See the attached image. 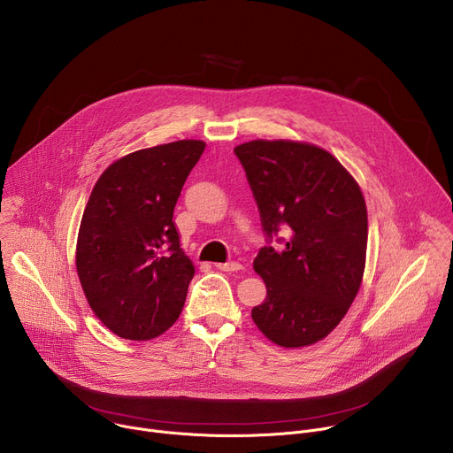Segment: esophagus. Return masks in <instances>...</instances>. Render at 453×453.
Instances as JSON below:
<instances>
[{
    "mask_svg": "<svg viewBox=\"0 0 453 453\" xmlns=\"http://www.w3.org/2000/svg\"><path fill=\"white\" fill-rule=\"evenodd\" d=\"M217 269L226 271V273H234V271H240L243 267L238 262H227V264H217Z\"/></svg>",
    "mask_w": 453,
    "mask_h": 453,
    "instance_id": "obj_1",
    "label": "esophagus"
}]
</instances>
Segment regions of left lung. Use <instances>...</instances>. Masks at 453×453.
Returning <instances> with one entry per match:
<instances>
[{"label":"left lung","mask_w":453,"mask_h":453,"mask_svg":"<svg viewBox=\"0 0 453 453\" xmlns=\"http://www.w3.org/2000/svg\"><path fill=\"white\" fill-rule=\"evenodd\" d=\"M260 211L267 245L254 271L267 297L250 315L278 346L325 339L349 310L364 276L367 210L349 172L326 150L254 140L234 149ZM283 230L288 238L278 237ZM276 237L284 247L274 250Z\"/></svg>","instance_id":"8db88e82"}]
</instances>
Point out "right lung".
Returning a JSON list of instances; mask_svg holds the SVG:
<instances>
[{"label":"right lung","instance_id":"right-lung-1","mask_svg":"<svg viewBox=\"0 0 453 453\" xmlns=\"http://www.w3.org/2000/svg\"><path fill=\"white\" fill-rule=\"evenodd\" d=\"M206 143L180 140L114 161L96 180L77 240L88 303L121 339L150 341L177 320L196 274L173 208Z\"/></svg>","mask_w":453,"mask_h":453}]
</instances>
